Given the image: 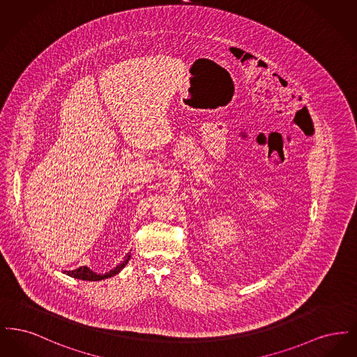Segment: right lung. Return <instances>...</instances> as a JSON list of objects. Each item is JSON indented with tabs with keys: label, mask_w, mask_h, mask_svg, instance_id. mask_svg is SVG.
<instances>
[{
	"label": "right lung",
	"mask_w": 357,
	"mask_h": 357,
	"mask_svg": "<svg viewBox=\"0 0 357 357\" xmlns=\"http://www.w3.org/2000/svg\"><path fill=\"white\" fill-rule=\"evenodd\" d=\"M130 255H131V253H128V255H126L124 261H121L115 269H112V271H109V272L105 273V274H98V273L92 272V271H91L89 268H86V266H80L79 269L66 271L64 273L68 274L70 277H73V278H79V280H84V281H100V280H104V278H109V277H112V275H116V274L127 265V262H128V259H130V257H131Z\"/></svg>",
	"instance_id": "obj_1"
}]
</instances>
